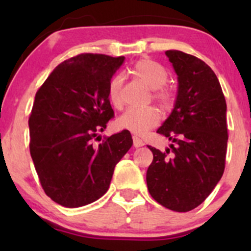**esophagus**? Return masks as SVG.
Returning a JSON list of instances; mask_svg holds the SVG:
<instances>
[{"instance_id": "34e87169", "label": "esophagus", "mask_w": 251, "mask_h": 251, "mask_svg": "<svg viewBox=\"0 0 251 251\" xmlns=\"http://www.w3.org/2000/svg\"><path fill=\"white\" fill-rule=\"evenodd\" d=\"M133 145L134 148H142V146H144V142L137 135H133Z\"/></svg>"}]
</instances>
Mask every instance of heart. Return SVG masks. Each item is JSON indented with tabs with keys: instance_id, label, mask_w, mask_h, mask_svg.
Masks as SVG:
<instances>
[{
	"instance_id": "obj_1",
	"label": "heart",
	"mask_w": 251,
	"mask_h": 251,
	"mask_svg": "<svg viewBox=\"0 0 251 251\" xmlns=\"http://www.w3.org/2000/svg\"><path fill=\"white\" fill-rule=\"evenodd\" d=\"M131 73L142 81L149 88L153 89L152 98L159 103L164 109L172 108L175 103V93L170 88H166L169 73L160 63L151 59H140L132 67ZM124 76L117 74L109 80L107 94L112 105L116 108H122V89ZM159 112L154 107L129 108L118 119V126L120 128L129 131L137 135L145 134L149 129L153 128L159 123Z\"/></svg>"
}]
</instances>
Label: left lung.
Masks as SVG:
<instances>
[{
    "label": "left lung",
    "mask_w": 251,
    "mask_h": 251,
    "mask_svg": "<svg viewBox=\"0 0 251 251\" xmlns=\"http://www.w3.org/2000/svg\"><path fill=\"white\" fill-rule=\"evenodd\" d=\"M178 76L175 107L158 128L172 144L165 152L149 146L153 160L146 172L150 195L177 212L206 200L226 168V102L214 71L201 59L166 50Z\"/></svg>",
    "instance_id": "1"
}]
</instances>
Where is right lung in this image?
<instances>
[{"instance_id": "add662e5", "label": "right lung", "mask_w": 251, "mask_h": 251, "mask_svg": "<svg viewBox=\"0 0 251 251\" xmlns=\"http://www.w3.org/2000/svg\"><path fill=\"white\" fill-rule=\"evenodd\" d=\"M124 60L79 54L60 63L36 92L28 122L31 159L43 191L66 208L105 195L133 144L126 129L94 144L114 117L107 87Z\"/></svg>"}]
</instances>
